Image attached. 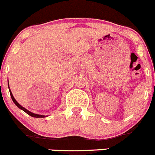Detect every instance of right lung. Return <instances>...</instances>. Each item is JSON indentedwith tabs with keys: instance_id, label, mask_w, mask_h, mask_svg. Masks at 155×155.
Instances as JSON below:
<instances>
[{
	"instance_id": "add662e5",
	"label": "right lung",
	"mask_w": 155,
	"mask_h": 155,
	"mask_svg": "<svg viewBox=\"0 0 155 155\" xmlns=\"http://www.w3.org/2000/svg\"><path fill=\"white\" fill-rule=\"evenodd\" d=\"M8 86H9V83H8ZM9 90H10V96H11V98H12V100L13 101V102H14V103H15V105H16V106L18 107V108H20V109H22V111H25V113H27V114H28V115L31 116V117H45V116H44V115H41V114H35V113H32V112H31V111H29L28 110H27V109H26V108H24V107H22V105H19V104L18 103V102H17V101H16V99H14V97H13V94H12L11 91H10V87H9Z\"/></svg>"
}]
</instances>
